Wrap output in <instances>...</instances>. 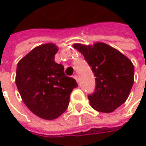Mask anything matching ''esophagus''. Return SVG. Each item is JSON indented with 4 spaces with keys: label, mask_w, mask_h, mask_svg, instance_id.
<instances>
[{
    "label": "esophagus",
    "mask_w": 146,
    "mask_h": 146,
    "mask_svg": "<svg viewBox=\"0 0 146 146\" xmlns=\"http://www.w3.org/2000/svg\"><path fill=\"white\" fill-rule=\"evenodd\" d=\"M73 77H74V79H75V80H76L77 82H79V77H78V75H75L74 76H73Z\"/></svg>",
    "instance_id": "34e87169"
}]
</instances>
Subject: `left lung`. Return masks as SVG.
I'll list each match as a JSON object with an SVG mask.
<instances>
[{
  "label": "left lung",
  "instance_id": "1",
  "mask_svg": "<svg viewBox=\"0 0 146 146\" xmlns=\"http://www.w3.org/2000/svg\"><path fill=\"white\" fill-rule=\"evenodd\" d=\"M92 66L96 88L88 95L91 106L101 112H113L129 97L134 81V66L125 55L103 42L74 44Z\"/></svg>",
  "mask_w": 146,
  "mask_h": 146
}]
</instances>
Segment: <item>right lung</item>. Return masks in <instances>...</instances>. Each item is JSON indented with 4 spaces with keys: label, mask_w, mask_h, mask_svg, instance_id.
Instances as JSON below:
<instances>
[{
    "label": "right lung",
    "mask_w": 146,
    "mask_h": 146,
    "mask_svg": "<svg viewBox=\"0 0 146 146\" xmlns=\"http://www.w3.org/2000/svg\"><path fill=\"white\" fill-rule=\"evenodd\" d=\"M58 49L53 43L33 49L18 62L16 85L27 108L36 116L54 120L66 110L70 95L78 84L54 61Z\"/></svg>",
    "instance_id": "obj_1"
}]
</instances>
